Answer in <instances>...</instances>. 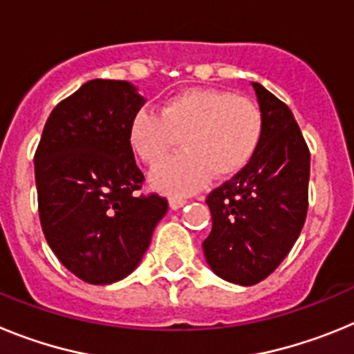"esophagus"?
I'll list each match as a JSON object with an SVG mask.
<instances>
[{"instance_id":"1","label":"esophagus","mask_w":354,"mask_h":354,"mask_svg":"<svg viewBox=\"0 0 354 354\" xmlns=\"http://www.w3.org/2000/svg\"><path fill=\"white\" fill-rule=\"evenodd\" d=\"M183 205H186V198H180V196H170V207L174 211L180 209Z\"/></svg>"}]
</instances>
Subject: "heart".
Wrapping results in <instances>:
<instances>
[{"mask_svg":"<svg viewBox=\"0 0 354 354\" xmlns=\"http://www.w3.org/2000/svg\"><path fill=\"white\" fill-rule=\"evenodd\" d=\"M264 117L246 97L225 90L189 88L175 93L161 113L140 109L131 120L129 142L138 158L158 167L183 138L186 153L169 160L152 175L162 192L187 195L216 179L234 177L257 154Z\"/></svg>","mask_w":354,"mask_h":354,"instance_id":"obj_1","label":"heart"}]
</instances>
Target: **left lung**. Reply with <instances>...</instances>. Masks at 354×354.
I'll return each mask as SVG.
<instances>
[{
    "instance_id": "1",
    "label": "left lung",
    "mask_w": 354,
    "mask_h": 354,
    "mask_svg": "<svg viewBox=\"0 0 354 354\" xmlns=\"http://www.w3.org/2000/svg\"><path fill=\"white\" fill-rule=\"evenodd\" d=\"M264 134L248 167L209 193V268L227 282L255 286L294 246L308 209L310 152L287 104L252 83Z\"/></svg>"
}]
</instances>
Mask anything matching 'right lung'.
I'll return each mask as SVG.
<instances>
[{"label":"right lung","mask_w":354,"mask_h":354,"mask_svg":"<svg viewBox=\"0 0 354 354\" xmlns=\"http://www.w3.org/2000/svg\"><path fill=\"white\" fill-rule=\"evenodd\" d=\"M143 104L127 81L92 80L56 104L37 147L44 236L62 264L93 286L133 273L168 211L167 198L136 193L143 174L129 127Z\"/></svg>","instance_id":"add662e5"}]
</instances>
